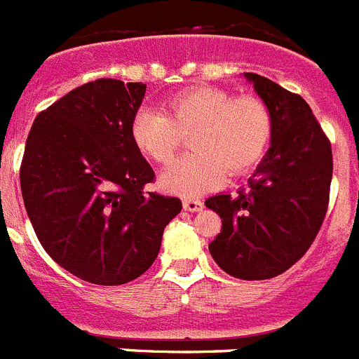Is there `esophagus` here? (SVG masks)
Wrapping results in <instances>:
<instances>
[{
  "label": "esophagus",
  "mask_w": 359,
  "mask_h": 359,
  "mask_svg": "<svg viewBox=\"0 0 359 359\" xmlns=\"http://www.w3.org/2000/svg\"><path fill=\"white\" fill-rule=\"evenodd\" d=\"M183 209H185L187 212H200V210L203 209V203H201L200 200H185L183 201Z\"/></svg>",
  "instance_id": "obj_1"
}]
</instances>
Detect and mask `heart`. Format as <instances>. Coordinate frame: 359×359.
<instances>
[{
	"label": "heart",
	"mask_w": 359,
	"mask_h": 359,
	"mask_svg": "<svg viewBox=\"0 0 359 359\" xmlns=\"http://www.w3.org/2000/svg\"><path fill=\"white\" fill-rule=\"evenodd\" d=\"M163 110L165 114L140 110L130 123V137L145 158L163 165L191 134V154L159 174V187L170 194H203L222 183L225 170L240 176L258 165L271 145L272 116L259 97L194 87L174 94Z\"/></svg>",
	"instance_id": "heart-1"
}]
</instances>
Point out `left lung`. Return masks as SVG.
<instances>
[{
	"label": "left lung",
	"instance_id": "obj_1",
	"mask_svg": "<svg viewBox=\"0 0 359 359\" xmlns=\"http://www.w3.org/2000/svg\"><path fill=\"white\" fill-rule=\"evenodd\" d=\"M243 78L269 107L272 140L249 191L205 205L222 217L210 256L240 280H269L307 252L329 205L332 150L307 101L252 72Z\"/></svg>",
	"mask_w": 359,
	"mask_h": 359
}]
</instances>
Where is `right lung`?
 <instances>
[{
    "label": "right lung",
    "mask_w": 359,
    "mask_h": 359,
    "mask_svg": "<svg viewBox=\"0 0 359 359\" xmlns=\"http://www.w3.org/2000/svg\"><path fill=\"white\" fill-rule=\"evenodd\" d=\"M147 85L96 79L34 119L20 170L36 236L57 265L96 285H123L154 263L177 198L145 192L154 170L130 123Z\"/></svg>",
    "instance_id": "1"
}]
</instances>
